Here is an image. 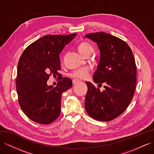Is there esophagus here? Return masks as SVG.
<instances>
[{
	"instance_id": "obj_1",
	"label": "esophagus",
	"mask_w": 154,
	"mask_h": 154,
	"mask_svg": "<svg viewBox=\"0 0 154 154\" xmlns=\"http://www.w3.org/2000/svg\"><path fill=\"white\" fill-rule=\"evenodd\" d=\"M79 81H79V80H77V79H73V85H76V84L78 83V82H79Z\"/></svg>"
}]
</instances>
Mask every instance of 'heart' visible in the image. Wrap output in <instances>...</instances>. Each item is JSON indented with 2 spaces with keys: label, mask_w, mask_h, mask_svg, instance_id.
<instances>
[{
  "label": "heart",
  "mask_w": 154,
  "mask_h": 154,
  "mask_svg": "<svg viewBox=\"0 0 154 154\" xmlns=\"http://www.w3.org/2000/svg\"><path fill=\"white\" fill-rule=\"evenodd\" d=\"M77 49L79 52L82 55H86L89 53H92L93 48L92 45L90 44V43L85 42H82L79 44ZM89 73V68L85 67V68H81L80 69H78L75 71L72 74V76H73L75 78L77 79H85L88 77Z\"/></svg>",
  "instance_id": "obj_1"
}]
</instances>
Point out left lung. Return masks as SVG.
Segmentation results:
<instances>
[{"label":"left lung","mask_w":154,"mask_h":154,"mask_svg":"<svg viewBox=\"0 0 154 154\" xmlns=\"http://www.w3.org/2000/svg\"><path fill=\"white\" fill-rule=\"evenodd\" d=\"M85 37L96 43L100 51L93 80L95 83L105 85L101 92L91 82H86L85 109L94 119L108 122L120 116L131 101L137 81L135 58L129 45L117 37L103 32Z\"/></svg>","instance_id":"1"}]
</instances>
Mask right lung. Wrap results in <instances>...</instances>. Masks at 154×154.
I'll use <instances>...</instances> for the list:
<instances>
[{"mask_svg": "<svg viewBox=\"0 0 154 154\" xmlns=\"http://www.w3.org/2000/svg\"><path fill=\"white\" fill-rule=\"evenodd\" d=\"M76 35L43 36L27 47L19 58L16 79L19 103L25 115L38 124H49L57 119L61 112L62 94L72 87L69 78H61L55 87L47 82L51 75H59V54Z\"/></svg>", "mask_w": 154, "mask_h": 154, "instance_id": "right-lung-1", "label": "right lung"}]
</instances>
